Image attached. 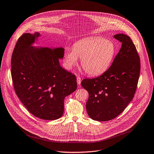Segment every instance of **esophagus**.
I'll return each mask as SVG.
<instances>
[{"mask_svg": "<svg viewBox=\"0 0 154 154\" xmlns=\"http://www.w3.org/2000/svg\"><path fill=\"white\" fill-rule=\"evenodd\" d=\"M77 82L78 85H80L81 83V78L80 77H77Z\"/></svg>", "mask_w": 154, "mask_h": 154, "instance_id": "obj_1", "label": "esophagus"}]
</instances>
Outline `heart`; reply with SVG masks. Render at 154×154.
<instances>
[{"mask_svg":"<svg viewBox=\"0 0 154 154\" xmlns=\"http://www.w3.org/2000/svg\"><path fill=\"white\" fill-rule=\"evenodd\" d=\"M116 52V46L111 41L100 37L85 38L75 43L73 49L66 51L65 64L71 69L80 58L82 67L88 75H99L110 66Z\"/></svg>","mask_w":154,"mask_h":154,"instance_id":"heart-1","label":"heart"}]
</instances>
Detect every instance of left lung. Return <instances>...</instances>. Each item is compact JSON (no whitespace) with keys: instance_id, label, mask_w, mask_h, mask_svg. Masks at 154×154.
Returning a JSON list of instances; mask_svg holds the SVG:
<instances>
[{"instance_id":"obj_1","label":"left lung","mask_w":154,"mask_h":154,"mask_svg":"<svg viewBox=\"0 0 154 154\" xmlns=\"http://www.w3.org/2000/svg\"><path fill=\"white\" fill-rule=\"evenodd\" d=\"M122 42L112 64L100 76L81 82L89 93L88 115L97 121L112 120L120 115L133 99L140 73V59L130 38L123 33L114 35Z\"/></svg>"}]
</instances>
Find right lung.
I'll return each instance as SVG.
<instances>
[{"mask_svg":"<svg viewBox=\"0 0 154 154\" xmlns=\"http://www.w3.org/2000/svg\"><path fill=\"white\" fill-rule=\"evenodd\" d=\"M40 33H24L11 57V77L15 92L27 110L45 120H55L64 112V98L77 87L74 74L63 69L64 49L33 47Z\"/></svg>","mask_w":154,"mask_h":154,"instance_id":"right-lung-1","label":"right lung"}]
</instances>
